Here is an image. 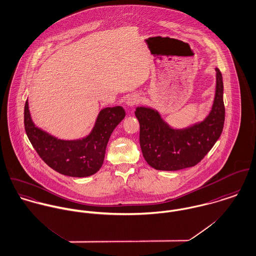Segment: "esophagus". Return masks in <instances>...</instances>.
Returning <instances> with one entry per match:
<instances>
[{
	"mask_svg": "<svg viewBox=\"0 0 256 256\" xmlns=\"http://www.w3.org/2000/svg\"><path fill=\"white\" fill-rule=\"evenodd\" d=\"M140 102V98L138 97V95H136V94L128 96V99H126V105H128V107H130V108L134 107V106H136V105H138Z\"/></svg>",
	"mask_w": 256,
	"mask_h": 256,
	"instance_id": "obj_1",
	"label": "esophagus"
}]
</instances>
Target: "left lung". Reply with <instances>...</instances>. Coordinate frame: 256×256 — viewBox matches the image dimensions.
I'll list each match as a JSON object with an SVG mask.
<instances>
[{
    "instance_id": "obj_1",
    "label": "left lung",
    "mask_w": 256,
    "mask_h": 256,
    "mask_svg": "<svg viewBox=\"0 0 256 256\" xmlns=\"http://www.w3.org/2000/svg\"><path fill=\"white\" fill-rule=\"evenodd\" d=\"M216 70V90L209 114L184 128H172L149 107H138L134 114L140 126V142L145 161L160 170H178L194 167L219 140L225 122L223 78Z\"/></svg>"
}]
</instances>
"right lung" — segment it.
Segmentation results:
<instances>
[{
    "instance_id": "1",
    "label": "right lung",
    "mask_w": 256,
    "mask_h": 256,
    "mask_svg": "<svg viewBox=\"0 0 256 256\" xmlns=\"http://www.w3.org/2000/svg\"><path fill=\"white\" fill-rule=\"evenodd\" d=\"M122 107H108L100 111L91 132L82 140H62L37 128L24 105V128L29 142L40 158L58 172L76 178L94 174L102 167L106 147L114 128L124 120Z\"/></svg>"
}]
</instances>
